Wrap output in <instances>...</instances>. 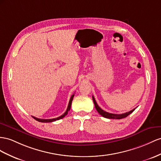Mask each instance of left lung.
I'll list each match as a JSON object with an SVG mask.
<instances>
[{"instance_id": "obj_1", "label": "left lung", "mask_w": 161, "mask_h": 161, "mask_svg": "<svg viewBox=\"0 0 161 161\" xmlns=\"http://www.w3.org/2000/svg\"><path fill=\"white\" fill-rule=\"evenodd\" d=\"M92 99H93V101H94V106H95V108L97 110V112H98V114H101L103 117L106 118H109V119H122V118L127 117L128 116H129V115H130L135 109H133V110L130 111V112H129L122 114H111V113H108V112H105V111H104V110H103L100 108V107L98 105V104L97 103V102L95 101V98H94V97L93 96H92Z\"/></svg>"}]
</instances>
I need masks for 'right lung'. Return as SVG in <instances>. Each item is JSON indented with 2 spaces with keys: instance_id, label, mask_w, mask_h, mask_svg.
Masks as SVG:
<instances>
[{
  "instance_id": "1",
  "label": "right lung",
  "mask_w": 161,
  "mask_h": 161,
  "mask_svg": "<svg viewBox=\"0 0 161 161\" xmlns=\"http://www.w3.org/2000/svg\"><path fill=\"white\" fill-rule=\"evenodd\" d=\"M73 97H74V94H73V95L71 96V98H70V101H69V105H68V108L67 109V111L62 115V116L58 117V118H52V119H40V118H35L34 116L33 117L34 119H35L36 120H37L38 122H54V121H56V120H60V119H62L66 115H67L68 114V112L70 110V109H71V103H72V101L73 99Z\"/></svg>"
}]
</instances>
